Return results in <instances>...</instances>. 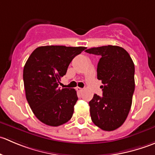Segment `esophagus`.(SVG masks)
<instances>
[{
	"instance_id": "34e87169",
	"label": "esophagus",
	"mask_w": 155,
	"mask_h": 155,
	"mask_svg": "<svg viewBox=\"0 0 155 155\" xmlns=\"http://www.w3.org/2000/svg\"><path fill=\"white\" fill-rule=\"evenodd\" d=\"M76 90H77L79 92H82V91H83V88H81V87H76Z\"/></svg>"
}]
</instances>
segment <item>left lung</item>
<instances>
[{
    "instance_id": "obj_1",
    "label": "left lung",
    "mask_w": 155,
    "mask_h": 155,
    "mask_svg": "<svg viewBox=\"0 0 155 155\" xmlns=\"http://www.w3.org/2000/svg\"><path fill=\"white\" fill-rule=\"evenodd\" d=\"M100 56L97 79L104 85L103 97L94 95L89 102L91 118L94 124L106 131H112L125 121L132 105L135 89L133 60L124 48L104 46L85 50Z\"/></svg>"
}]
</instances>
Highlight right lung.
<instances>
[{"mask_svg":"<svg viewBox=\"0 0 155 155\" xmlns=\"http://www.w3.org/2000/svg\"><path fill=\"white\" fill-rule=\"evenodd\" d=\"M85 47L46 46L29 56L23 70L26 99L35 116L43 124L58 127L72 118L78 100L75 89L58 87L69 64Z\"/></svg>","mask_w":155,"mask_h":155,"instance_id":"obj_1","label":"right lung"}]
</instances>
